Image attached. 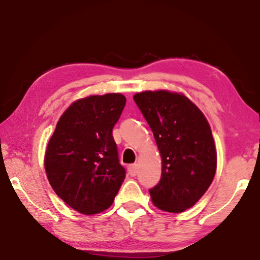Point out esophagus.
I'll list each match as a JSON object with an SVG mask.
<instances>
[{"label":"esophagus","instance_id":"esophagus-1","mask_svg":"<svg viewBox=\"0 0 260 260\" xmlns=\"http://www.w3.org/2000/svg\"><path fill=\"white\" fill-rule=\"evenodd\" d=\"M138 173H139L138 165L133 164V165H131V166H128V174L131 176H136L138 175Z\"/></svg>","mask_w":260,"mask_h":260}]
</instances>
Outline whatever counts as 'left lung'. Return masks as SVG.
<instances>
[{
  "instance_id": "1",
  "label": "left lung",
  "mask_w": 260,
  "mask_h": 260,
  "mask_svg": "<svg viewBox=\"0 0 260 260\" xmlns=\"http://www.w3.org/2000/svg\"><path fill=\"white\" fill-rule=\"evenodd\" d=\"M133 99L162 159L161 178L149 190L151 200L168 212L191 208L208 190L216 173L217 154L208 121L183 94L148 91Z\"/></svg>"
}]
</instances>
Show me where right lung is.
<instances>
[{"mask_svg": "<svg viewBox=\"0 0 260 260\" xmlns=\"http://www.w3.org/2000/svg\"><path fill=\"white\" fill-rule=\"evenodd\" d=\"M126 98L111 93L74 102L56 124L44 166L52 188L84 215L109 208L126 176L112 128Z\"/></svg>", "mask_w": 260, "mask_h": 260, "instance_id": "right-lung-1", "label": "right lung"}]
</instances>
